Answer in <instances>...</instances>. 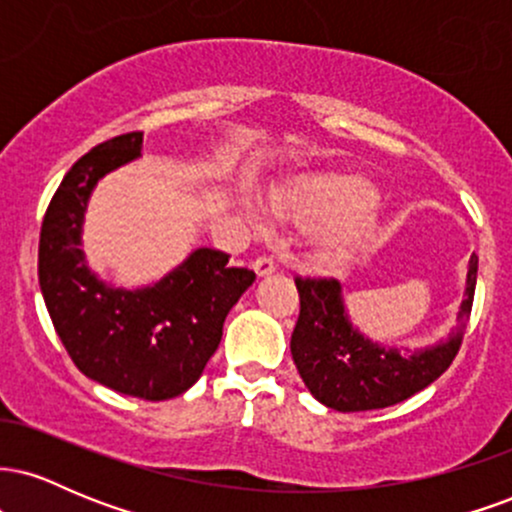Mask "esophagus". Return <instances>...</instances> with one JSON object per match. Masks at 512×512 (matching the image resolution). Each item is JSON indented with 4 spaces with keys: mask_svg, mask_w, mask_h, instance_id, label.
I'll return each instance as SVG.
<instances>
[{
    "mask_svg": "<svg viewBox=\"0 0 512 512\" xmlns=\"http://www.w3.org/2000/svg\"><path fill=\"white\" fill-rule=\"evenodd\" d=\"M252 269H255L257 276H269V274H274L276 264H274V260H269V257H257V260L252 262Z\"/></svg>",
    "mask_w": 512,
    "mask_h": 512,
    "instance_id": "1",
    "label": "esophagus"
}]
</instances>
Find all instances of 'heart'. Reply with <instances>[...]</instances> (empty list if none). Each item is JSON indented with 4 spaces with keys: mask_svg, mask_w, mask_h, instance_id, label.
Returning <instances> with one entry per match:
<instances>
[{
    "mask_svg": "<svg viewBox=\"0 0 512 512\" xmlns=\"http://www.w3.org/2000/svg\"><path fill=\"white\" fill-rule=\"evenodd\" d=\"M378 190L358 178H320L303 182L289 199H274V207L291 214L308 228H320L322 248L342 255L370 228V211L378 204Z\"/></svg>",
    "mask_w": 512,
    "mask_h": 512,
    "instance_id": "obj_1",
    "label": "heart"
}]
</instances>
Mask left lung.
Wrapping results in <instances>:
<instances>
[{"label": "left lung", "mask_w": 512, "mask_h": 512, "mask_svg": "<svg viewBox=\"0 0 512 512\" xmlns=\"http://www.w3.org/2000/svg\"><path fill=\"white\" fill-rule=\"evenodd\" d=\"M479 257H469L457 325L421 349L380 344L351 322L337 279H296L301 315L291 334V356L317 402L337 411L385 409L436 383L462 344L472 313Z\"/></svg>", "instance_id": "left-lung-1"}]
</instances>
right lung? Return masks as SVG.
<instances>
[{"label":"right lung","mask_w":512,"mask_h":512,"mask_svg":"<svg viewBox=\"0 0 512 512\" xmlns=\"http://www.w3.org/2000/svg\"><path fill=\"white\" fill-rule=\"evenodd\" d=\"M142 132L88 151L57 187L38 248V281L57 337L86 378L120 395L178 397L197 383L219 349L223 320L255 272L226 252L197 248L154 284L115 286L88 267L84 216L105 175L142 156Z\"/></svg>","instance_id":"obj_1"}]
</instances>
